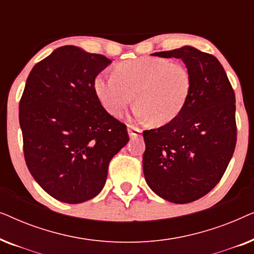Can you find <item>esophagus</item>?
I'll list each match as a JSON object with an SVG mask.
<instances>
[{
    "label": "esophagus",
    "instance_id": "obj_1",
    "mask_svg": "<svg viewBox=\"0 0 254 254\" xmlns=\"http://www.w3.org/2000/svg\"><path fill=\"white\" fill-rule=\"evenodd\" d=\"M128 134L130 137H138L142 134V129L133 126V125H128Z\"/></svg>",
    "mask_w": 254,
    "mask_h": 254
}]
</instances>
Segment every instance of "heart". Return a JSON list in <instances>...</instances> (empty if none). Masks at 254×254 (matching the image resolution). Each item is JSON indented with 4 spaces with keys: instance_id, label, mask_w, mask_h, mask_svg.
<instances>
[{
    "instance_id": "obj_1",
    "label": "heart",
    "mask_w": 254,
    "mask_h": 254,
    "mask_svg": "<svg viewBox=\"0 0 254 254\" xmlns=\"http://www.w3.org/2000/svg\"><path fill=\"white\" fill-rule=\"evenodd\" d=\"M93 90L107 113L118 117L136 100L134 116L157 125L172 121L185 107L192 91L186 65L166 58L142 57L121 62L113 75H98Z\"/></svg>"
}]
</instances>
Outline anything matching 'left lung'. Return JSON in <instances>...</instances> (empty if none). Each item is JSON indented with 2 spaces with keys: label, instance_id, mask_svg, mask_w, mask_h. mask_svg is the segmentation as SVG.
Segmentation results:
<instances>
[{
  "label": "left lung",
  "instance_id": "8db88e82",
  "mask_svg": "<svg viewBox=\"0 0 254 254\" xmlns=\"http://www.w3.org/2000/svg\"><path fill=\"white\" fill-rule=\"evenodd\" d=\"M152 55L182 59L192 75V91L178 117L143 131L144 178L163 199L193 202L217 185L235 151V91L214 55L190 46Z\"/></svg>",
  "mask_w": 254,
  "mask_h": 254
}]
</instances>
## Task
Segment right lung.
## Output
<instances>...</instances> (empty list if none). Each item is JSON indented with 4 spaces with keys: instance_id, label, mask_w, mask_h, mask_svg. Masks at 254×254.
Listing matches in <instances>:
<instances>
[{
    "instance_id": "add662e5",
    "label": "right lung",
    "mask_w": 254,
    "mask_h": 254,
    "mask_svg": "<svg viewBox=\"0 0 254 254\" xmlns=\"http://www.w3.org/2000/svg\"><path fill=\"white\" fill-rule=\"evenodd\" d=\"M111 64L102 54L62 46L34 65L19 100L27 169L65 203L95 197L110 161L127 144L126 125L100 105L93 82Z\"/></svg>"
}]
</instances>
